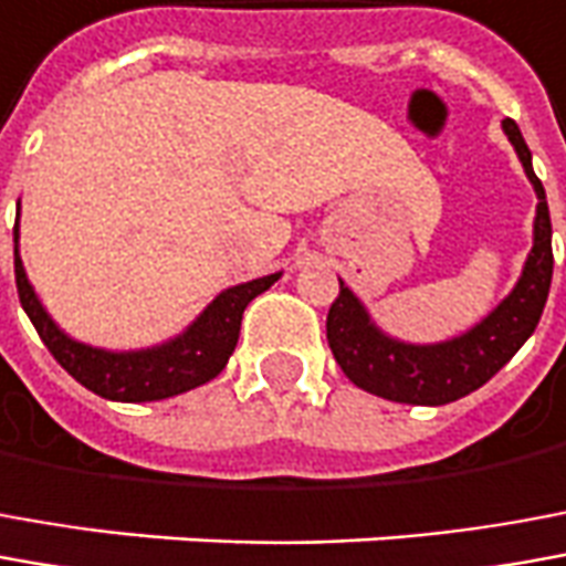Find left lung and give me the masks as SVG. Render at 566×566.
I'll return each mask as SVG.
<instances>
[{
  "mask_svg": "<svg viewBox=\"0 0 566 566\" xmlns=\"http://www.w3.org/2000/svg\"><path fill=\"white\" fill-rule=\"evenodd\" d=\"M502 132L512 142L514 154L536 193L533 218V245L512 292L486 317L465 333L443 342H403L381 329L373 314L357 298L345 280H338V298L326 317V338L335 364L357 388L369 395L416 403V407H443L459 397L478 391L496 376L527 342L543 317L548 286H552V218L545 202V187L533 171L530 147L514 119H502Z\"/></svg>",
  "mask_w": 566,
  "mask_h": 566,
  "instance_id": "1",
  "label": "left lung"
}]
</instances>
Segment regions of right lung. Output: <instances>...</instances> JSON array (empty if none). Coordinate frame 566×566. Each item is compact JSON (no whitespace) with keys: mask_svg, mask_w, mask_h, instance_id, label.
<instances>
[{"mask_svg":"<svg viewBox=\"0 0 566 566\" xmlns=\"http://www.w3.org/2000/svg\"><path fill=\"white\" fill-rule=\"evenodd\" d=\"M18 221H21V200H18ZM18 240H21V224H14V280H18L23 311L36 326L39 338L52 350L54 360L80 385L95 391L97 397L119 400V403L166 400V397L185 395L190 388H200L206 381L216 379L237 348L245 305L264 290H271L283 276L276 271V274L237 283L231 290L218 292L216 298L193 317V323H187L181 333L159 342V345L111 350L85 345L54 323L23 271Z\"/></svg>","mask_w":566,"mask_h":566,"instance_id":"add662e5","label":"right lung"}]
</instances>
